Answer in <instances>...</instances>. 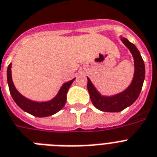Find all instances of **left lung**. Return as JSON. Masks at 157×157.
I'll return each instance as SVG.
<instances>
[{"label": "left lung", "instance_id": "8db88e82", "mask_svg": "<svg viewBox=\"0 0 157 157\" xmlns=\"http://www.w3.org/2000/svg\"><path fill=\"white\" fill-rule=\"evenodd\" d=\"M122 42L131 51L135 60V75L133 81L129 87L124 92L113 97L101 96L95 90L90 80L88 78L87 88L90 99L97 109L105 112H119L133 104L138 98L142 90L145 77V66L139 50L133 43L127 39L122 38Z\"/></svg>", "mask_w": 157, "mask_h": 157}]
</instances>
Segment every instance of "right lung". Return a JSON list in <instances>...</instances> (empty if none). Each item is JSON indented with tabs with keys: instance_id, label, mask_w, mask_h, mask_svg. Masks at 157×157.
<instances>
[{
	"instance_id": "add662e5",
	"label": "right lung",
	"mask_w": 157,
	"mask_h": 157,
	"mask_svg": "<svg viewBox=\"0 0 157 157\" xmlns=\"http://www.w3.org/2000/svg\"><path fill=\"white\" fill-rule=\"evenodd\" d=\"M7 81H8L10 94L17 105L21 109H23L24 111L36 117L42 118V117H48L56 114L64 106L67 100V90L74 81V79L63 84L56 97L54 99L46 102H35L25 98L19 94L13 84L12 76H11V63H10L7 69Z\"/></svg>"
}]
</instances>
